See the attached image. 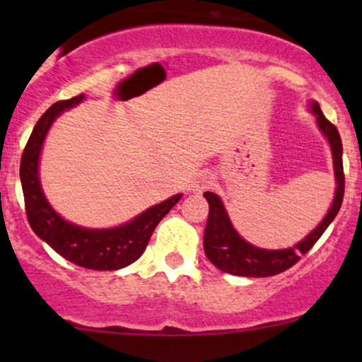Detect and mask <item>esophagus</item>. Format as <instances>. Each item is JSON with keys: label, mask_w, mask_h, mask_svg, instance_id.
<instances>
[{"label": "esophagus", "mask_w": 362, "mask_h": 362, "mask_svg": "<svg viewBox=\"0 0 362 362\" xmlns=\"http://www.w3.org/2000/svg\"><path fill=\"white\" fill-rule=\"evenodd\" d=\"M211 184V177H208V175H203V177H199V185L198 189H204L206 185Z\"/></svg>", "instance_id": "34e87169"}]
</instances>
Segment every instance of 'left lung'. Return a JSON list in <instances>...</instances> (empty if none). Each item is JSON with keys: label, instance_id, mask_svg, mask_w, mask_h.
Masks as SVG:
<instances>
[{"label": "left lung", "instance_id": "obj_1", "mask_svg": "<svg viewBox=\"0 0 362 362\" xmlns=\"http://www.w3.org/2000/svg\"><path fill=\"white\" fill-rule=\"evenodd\" d=\"M310 107H312V112L315 113L317 124H319L320 131H322L324 136L329 141L331 152H333L337 192H334V199L329 211H327L326 217L322 218V222H320L305 240L296 243L294 247L284 250H266L257 249V247L247 243L245 240L235 231V228H233L231 221H229L228 217V211H226L221 198H218L217 194H214V192H204V198H206L208 206H210L203 238L204 254H206V257L210 259L221 272L231 273V275L238 276H255V279H259V276L279 275V273L286 272L291 266H294L296 262L301 259V254H306V252L315 245L317 240L322 236V233L326 231L327 226H329L331 222L334 221V217L338 215L339 206H341L343 202V192H345L341 138H339L337 126H333V124L324 117L319 103L313 101Z\"/></svg>", "mask_w": 362, "mask_h": 362}]
</instances>
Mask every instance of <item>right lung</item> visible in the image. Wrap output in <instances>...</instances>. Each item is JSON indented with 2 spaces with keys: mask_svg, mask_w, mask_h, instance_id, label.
I'll list each match as a JSON object with an SVG mask.
<instances>
[{
  "mask_svg": "<svg viewBox=\"0 0 362 362\" xmlns=\"http://www.w3.org/2000/svg\"><path fill=\"white\" fill-rule=\"evenodd\" d=\"M82 100L83 94H80L71 100L54 103L40 117L25 144L21 159V184L24 192L25 215L33 231L69 262L96 272H112L129 266L144 254L156 226L180 202L182 194H175L166 202L154 204L133 221L112 229L80 228L57 215L47 202L40 185V152L56 117L78 105Z\"/></svg>",
  "mask_w": 362,
  "mask_h": 362,
  "instance_id": "right-lung-1",
  "label": "right lung"
}]
</instances>
